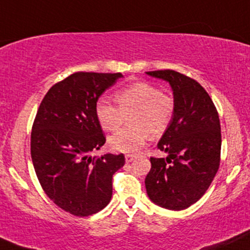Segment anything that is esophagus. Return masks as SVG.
<instances>
[{
    "label": "esophagus",
    "mask_w": 250,
    "mask_h": 250,
    "mask_svg": "<svg viewBox=\"0 0 250 250\" xmlns=\"http://www.w3.org/2000/svg\"><path fill=\"white\" fill-rule=\"evenodd\" d=\"M135 158H137V156L135 155H125V162H132V161H134Z\"/></svg>",
    "instance_id": "34e87169"
}]
</instances>
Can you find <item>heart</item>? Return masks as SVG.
Returning a JSON list of instances; mask_svg holds the SVG:
<instances>
[{"label":"heart","instance_id":"obj_1","mask_svg":"<svg viewBox=\"0 0 250 250\" xmlns=\"http://www.w3.org/2000/svg\"><path fill=\"white\" fill-rule=\"evenodd\" d=\"M118 106L107 99H99L94 112L100 127L113 132L123 125L125 115L129 127L118 130L109 138L113 151L132 153L145 144L148 137H160L169 127L173 120L175 103L172 95L161 92L150 82H134L113 94Z\"/></svg>","mask_w":250,"mask_h":250}]
</instances>
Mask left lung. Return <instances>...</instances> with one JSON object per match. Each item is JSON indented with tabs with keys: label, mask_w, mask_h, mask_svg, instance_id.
I'll return each instance as SVG.
<instances>
[{
	"label": "left lung",
	"mask_w": 250,
	"mask_h": 250,
	"mask_svg": "<svg viewBox=\"0 0 250 250\" xmlns=\"http://www.w3.org/2000/svg\"><path fill=\"white\" fill-rule=\"evenodd\" d=\"M146 74L169 82L175 103L172 122L157 144V148L168 156L150 158L146 192L162 208L183 210L202 197L220 166L218 111L206 89L193 78L174 70Z\"/></svg>",
	"instance_id": "obj_1"
}]
</instances>
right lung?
Here are the masks:
<instances>
[{
	"instance_id": "right-lung-1",
	"label": "right lung",
	"mask_w": 250,
	"mask_h": 250,
	"mask_svg": "<svg viewBox=\"0 0 250 250\" xmlns=\"http://www.w3.org/2000/svg\"><path fill=\"white\" fill-rule=\"evenodd\" d=\"M123 75L75 72L55 83L41 102L31 132V158L42 188L76 216L98 213L112 196V175L125 156H89L105 144L95 117L100 95Z\"/></svg>"
}]
</instances>
